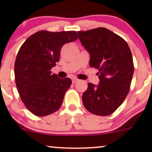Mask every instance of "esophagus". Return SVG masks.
Returning a JSON list of instances; mask_svg holds the SVG:
<instances>
[{
    "label": "esophagus",
    "mask_w": 152,
    "mask_h": 152,
    "mask_svg": "<svg viewBox=\"0 0 152 152\" xmlns=\"http://www.w3.org/2000/svg\"><path fill=\"white\" fill-rule=\"evenodd\" d=\"M78 81H79V80H78L77 78L73 77V78L72 79V83H73V84H74V83H76L77 82H78Z\"/></svg>",
    "instance_id": "34e87169"
}]
</instances>
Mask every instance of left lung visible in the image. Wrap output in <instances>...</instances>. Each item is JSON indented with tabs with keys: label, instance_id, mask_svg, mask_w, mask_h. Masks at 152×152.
<instances>
[{
	"label": "left lung",
	"instance_id": "1",
	"mask_svg": "<svg viewBox=\"0 0 152 152\" xmlns=\"http://www.w3.org/2000/svg\"><path fill=\"white\" fill-rule=\"evenodd\" d=\"M90 54L91 67L98 69V85L88 84L82 102L89 112L111 115L122 104L130 89L134 66L132 52L122 37L104 28L77 32Z\"/></svg>",
	"mask_w": 152,
	"mask_h": 152
}]
</instances>
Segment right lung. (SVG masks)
I'll list each match as a JSON object with an SVG mask.
<instances>
[{"mask_svg": "<svg viewBox=\"0 0 152 152\" xmlns=\"http://www.w3.org/2000/svg\"><path fill=\"white\" fill-rule=\"evenodd\" d=\"M77 39L75 31H39L20 48L14 64L16 85L26 107L39 117L61 107L72 81L60 79L50 70L59 61L61 48Z\"/></svg>", "mask_w": 152, "mask_h": 152, "instance_id": "obj_1", "label": "right lung"}]
</instances>
